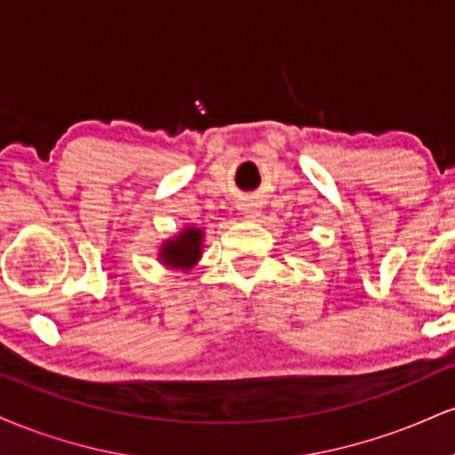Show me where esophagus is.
Returning <instances> with one entry per match:
<instances>
[{"label": "esophagus", "instance_id": "34e87169", "mask_svg": "<svg viewBox=\"0 0 455 455\" xmlns=\"http://www.w3.org/2000/svg\"><path fill=\"white\" fill-rule=\"evenodd\" d=\"M243 213H245V216H248V218H257V216H259V212L252 210V207H250V205L243 207Z\"/></svg>", "mask_w": 455, "mask_h": 455}]
</instances>
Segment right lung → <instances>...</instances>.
Returning a JSON list of instances; mask_svg holds the SVG:
<instances>
[{
	"label": "right lung",
	"instance_id": "right-lung-1",
	"mask_svg": "<svg viewBox=\"0 0 455 455\" xmlns=\"http://www.w3.org/2000/svg\"><path fill=\"white\" fill-rule=\"evenodd\" d=\"M201 228H186L180 237L162 245L160 259L166 267L190 269L201 257Z\"/></svg>",
	"mask_w": 455,
	"mask_h": 455
}]
</instances>
